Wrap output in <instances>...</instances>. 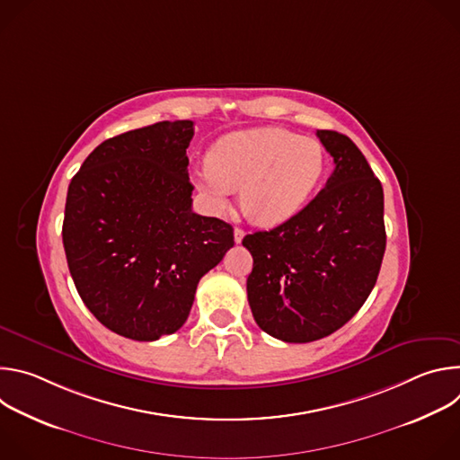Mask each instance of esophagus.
Segmentation results:
<instances>
[{
  "label": "esophagus",
  "mask_w": 460,
  "mask_h": 460,
  "mask_svg": "<svg viewBox=\"0 0 460 460\" xmlns=\"http://www.w3.org/2000/svg\"><path fill=\"white\" fill-rule=\"evenodd\" d=\"M243 229H240V227H234V242L236 243H240L242 242V238H243Z\"/></svg>",
  "instance_id": "1"
}]
</instances>
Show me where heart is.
<instances>
[{
    "instance_id": "b5f03b06",
    "label": "heart",
    "mask_w": 460,
    "mask_h": 460,
    "mask_svg": "<svg viewBox=\"0 0 460 460\" xmlns=\"http://www.w3.org/2000/svg\"><path fill=\"white\" fill-rule=\"evenodd\" d=\"M325 164V151L314 138L260 127L220 138L209 162L196 167L194 181L215 213L227 208L234 187H242L245 215L260 226H279L309 202Z\"/></svg>"
}]
</instances>
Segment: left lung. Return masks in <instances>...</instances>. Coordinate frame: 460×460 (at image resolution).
<instances>
[{
    "instance_id": "obj_1",
    "label": "left lung",
    "mask_w": 460,
    "mask_h": 460,
    "mask_svg": "<svg viewBox=\"0 0 460 460\" xmlns=\"http://www.w3.org/2000/svg\"><path fill=\"white\" fill-rule=\"evenodd\" d=\"M335 171L314 199L271 231L247 234V300L260 330L295 344L335 333L375 288L385 251L384 192L360 149L316 130Z\"/></svg>"
}]
</instances>
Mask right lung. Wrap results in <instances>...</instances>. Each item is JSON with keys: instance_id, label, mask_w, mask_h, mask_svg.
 Here are the masks:
<instances>
[{"instance_id": "right-lung-1", "label": "right lung", "mask_w": 460, "mask_h": 460, "mask_svg": "<svg viewBox=\"0 0 460 460\" xmlns=\"http://www.w3.org/2000/svg\"><path fill=\"white\" fill-rule=\"evenodd\" d=\"M190 119L100 144L71 180L63 247L75 286L107 330L140 342L178 332L196 286L234 245L233 227L192 211Z\"/></svg>"}]
</instances>
